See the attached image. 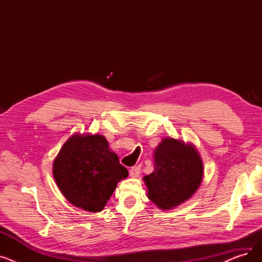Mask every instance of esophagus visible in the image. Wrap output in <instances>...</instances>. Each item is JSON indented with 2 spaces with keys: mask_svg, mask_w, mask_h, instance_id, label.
<instances>
[{
  "mask_svg": "<svg viewBox=\"0 0 262 262\" xmlns=\"http://www.w3.org/2000/svg\"><path fill=\"white\" fill-rule=\"evenodd\" d=\"M139 174H140V168H139V167H134V168H132V169L129 170V175H130V177H133V178L138 177Z\"/></svg>",
  "mask_w": 262,
  "mask_h": 262,
  "instance_id": "34e87169",
  "label": "esophagus"
}]
</instances>
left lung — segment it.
<instances>
[{
    "instance_id": "8db88e82",
    "label": "left lung",
    "mask_w": 262,
    "mask_h": 262,
    "mask_svg": "<svg viewBox=\"0 0 262 262\" xmlns=\"http://www.w3.org/2000/svg\"><path fill=\"white\" fill-rule=\"evenodd\" d=\"M154 171L143 177L147 198L170 210L188 201L200 188L204 164L195 145L167 137L154 150Z\"/></svg>"
}]
</instances>
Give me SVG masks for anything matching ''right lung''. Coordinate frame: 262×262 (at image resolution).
<instances>
[{
	"instance_id": "obj_1",
	"label": "right lung",
	"mask_w": 262,
	"mask_h": 262,
	"mask_svg": "<svg viewBox=\"0 0 262 262\" xmlns=\"http://www.w3.org/2000/svg\"><path fill=\"white\" fill-rule=\"evenodd\" d=\"M53 176L62 195L75 207L100 212L128 171L100 134H73L53 162Z\"/></svg>"
}]
</instances>
